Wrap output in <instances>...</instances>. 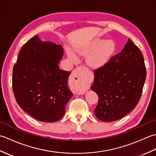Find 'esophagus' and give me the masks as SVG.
Here are the masks:
<instances>
[{
    "instance_id": "esophagus-1",
    "label": "esophagus",
    "mask_w": 156,
    "mask_h": 156,
    "mask_svg": "<svg viewBox=\"0 0 156 156\" xmlns=\"http://www.w3.org/2000/svg\"><path fill=\"white\" fill-rule=\"evenodd\" d=\"M84 72V68L82 67H78L73 72L72 77L76 82L75 91L76 93L82 94L87 91L86 83L83 79V73Z\"/></svg>"
}]
</instances>
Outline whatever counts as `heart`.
Segmentation results:
<instances>
[{"label": "heart", "instance_id": "obj_1", "mask_svg": "<svg viewBox=\"0 0 156 156\" xmlns=\"http://www.w3.org/2000/svg\"><path fill=\"white\" fill-rule=\"evenodd\" d=\"M115 51V44L112 41H105L101 38H96L84 47L78 48L76 52L80 55H87V64L92 68H100L104 66ZM68 58L73 62L78 61L74 53L68 51Z\"/></svg>", "mask_w": 156, "mask_h": 156}]
</instances>
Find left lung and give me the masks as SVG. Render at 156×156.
<instances>
[{"mask_svg":"<svg viewBox=\"0 0 156 156\" xmlns=\"http://www.w3.org/2000/svg\"><path fill=\"white\" fill-rule=\"evenodd\" d=\"M144 59L131 39L119 54L94 71L91 89L99 98L94 115L105 122L123 117L141 98L146 78Z\"/></svg>","mask_w":156,"mask_h":156,"instance_id":"left-lung-1","label":"left lung"}]
</instances>
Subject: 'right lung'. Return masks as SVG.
<instances>
[{
    "instance_id": "right-lung-1",
    "label": "right lung",
    "mask_w": 156,
    "mask_h": 156,
    "mask_svg": "<svg viewBox=\"0 0 156 156\" xmlns=\"http://www.w3.org/2000/svg\"><path fill=\"white\" fill-rule=\"evenodd\" d=\"M64 55L60 45L41 41L37 35L23 45L12 69V90L18 105L32 117L55 122L65 114L72 97L70 72L59 69Z\"/></svg>"
}]
</instances>
